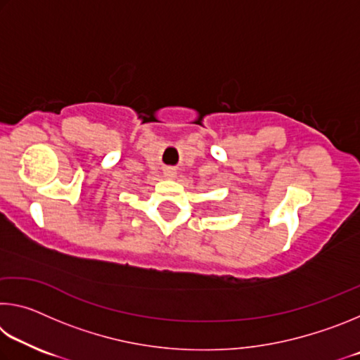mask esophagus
Returning a JSON list of instances; mask_svg holds the SVG:
<instances>
[{"instance_id":"obj_1","label":"esophagus","mask_w":360,"mask_h":360,"mask_svg":"<svg viewBox=\"0 0 360 360\" xmlns=\"http://www.w3.org/2000/svg\"><path fill=\"white\" fill-rule=\"evenodd\" d=\"M165 176H168V178H173V176H174V169H172V168L167 169V172H165Z\"/></svg>"}]
</instances>
